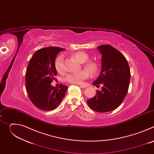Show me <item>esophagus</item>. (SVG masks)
Masks as SVG:
<instances>
[{"label":"esophagus","instance_id":"obj_1","mask_svg":"<svg viewBox=\"0 0 154 154\" xmlns=\"http://www.w3.org/2000/svg\"><path fill=\"white\" fill-rule=\"evenodd\" d=\"M79 86H80V87L82 88H86V87L88 86L86 85H80Z\"/></svg>","mask_w":154,"mask_h":154}]
</instances>
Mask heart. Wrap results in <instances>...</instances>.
Returning <instances> with one entry per match:
<instances>
[{
    "instance_id": "obj_1",
    "label": "heart",
    "mask_w": 154,
    "mask_h": 154,
    "mask_svg": "<svg viewBox=\"0 0 154 154\" xmlns=\"http://www.w3.org/2000/svg\"><path fill=\"white\" fill-rule=\"evenodd\" d=\"M73 57L80 63H83V66L85 69L76 73H69L66 75L64 80L72 84H82L83 81L89 76V73L91 75L96 74L99 69L98 64L95 61H87L89 58V55L84 52H77L72 54ZM64 56L62 54L59 55L55 59L54 65L56 71L61 74L64 72L63 68Z\"/></svg>"
}]
</instances>
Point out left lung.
<instances>
[{"instance_id": "1", "label": "left lung", "mask_w": 154, "mask_h": 154, "mask_svg": "<svg viewBox=\"0 0 154 154\" xmlns=\"http://www.w3.org/2000/svg\"><path fill=\"white\" fill-rule=\"evenodd\" d=\"M102 54L100 74L93 83L102 90H97L96 96L87 100V103L93 110L105 113L117 108L127 94L130 71L125 57L110 45L97 47Z\"/></svg>"}]
</instances>
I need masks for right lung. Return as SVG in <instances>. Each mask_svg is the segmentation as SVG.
<instances>
[{"label":"right lung","mask_w":154,"mask_h":154,"mask_svg":"<svg viewBox=\"0 0 154 154\" xmlns=\"http://www.w3.org/2000/svg\"><path fill=\"white\" fill-rule=\"evenodd\" d=\"M63 50L58 47L40 49L29 61L26 73V90L32 103L42 110L55 109L67 91V86L60 84L56 88L51 84L57 75L55 58Z\"/></svg>","instance_id":"obj_1"}]
</instances>
